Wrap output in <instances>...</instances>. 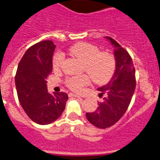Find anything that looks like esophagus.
Here are the masks:
<instances>
[{
	"mask_svg": "<svg viewBox=\"0 0 160 160\" xmlns=\"http://www.w3.org/2000/svg\"><path fill=\"white\" fill-rule=\"evenodd\" d=\"M70 96H73V97H77V98H80V95H77V94H74V93H70L69 94Z\"/></svg>",
	"mask_w": 160,
	"mask_h": 160,
	"instance_id": "1",
	"label": "esophagus"
}]
</instances>
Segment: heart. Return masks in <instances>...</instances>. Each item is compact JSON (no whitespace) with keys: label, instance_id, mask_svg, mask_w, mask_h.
<instances>
[{"label":"heart","instance_id":"obj_1","mask_svg":"<svg viewBox=\"0 0 160 160\" xmlns=\"http://www.w3.org/2000/svg\"><path fill=\"white\" fill-rule=\"evenodd\" d=\"M69 53L83 63L85 71L93 82L103 84L111 80L116 69V62L114 56L108 53H100L99 49L91 43L81 42L74 45L69 49ZM64 61L62 53H57L53 59V66L59 68ZM90 79L88 76L72 77L66 80L67 86L74 92H80L88 84Z\"/></svg>","mask_w":160,"mask_h":160}]
</instances>
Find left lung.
I'll return each mask as SVG.
<instances>
[{
    "label": "left lung",
    "instance_id": "8db88e82",
    "mask_svg": "<svg viewBox=\"0 0 160 160\" xmlns=\"http://www.w3.org/2000/svg\"><path fill=\"white\" fill-rule=\"evenodd\" d=\"M114 46L116 69L111 80L98 88L103 102H98L95 112L87 113V119L95 127L106 129L118 122L127 110L136 88L135 68L130 55L112 38L105 37Z\"/></svg>",
    "mask_w": 160,
    "mask_h": 160
}]
</instances>
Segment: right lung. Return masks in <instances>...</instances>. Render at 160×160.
<instances>
[{"instance_id":"add662e5","label":"right lung","mask_w":160,"mask_h":160,"mask_svg":"<svg viewBox=\"0 0 160 160\" xmlns=\"http://www.w3.org/2000/svg\"><path fill=\"white\" fill-rule=\"evenodd\" d=\"M53 42L50 40L33 45L28 49L18 65L15 83L20 105L35 123L48 125L56 121L65 108L68 95L50 94L46 78L53 69Z\"/></svg>"}]
</instances>
